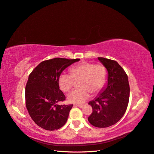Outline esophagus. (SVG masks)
<instances>
[{"mask_svg":"<svg viewBox=\"0 0 154 154\" xmlns=\"http://www.w3.org/2000/svg\"><path fill=\"white\" fill-rule=\"evenodd\" d=\"M75 106H77V107H79V108H82L83 107V105L82 104H76L75 105Z\"/></svg>","mask_w":154,"mask_h":154,"instance_id":"obj_1","label":"esophagus"}]
</instances>
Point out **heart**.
<instances>
[{"instance_id":"heart-1","label":"heart","mask_w":154,"mask_h":154,"mask_svg":"<svg viewBox=\"0 0 154 154\" xmlns=\"http://www.w3.org/2000/svg\"><path fill=\"white\" fill-rule=\"evenodd\" d=\"M70 74L64 72L59 78L60 89L69 91L74 85V79H79V88L75 89L68 96V101L72 103L82 104L91 96V92L97 94L101 90L106 82V70L103 65L83 63L72 67Z\"/></svg>"}]
</instances>
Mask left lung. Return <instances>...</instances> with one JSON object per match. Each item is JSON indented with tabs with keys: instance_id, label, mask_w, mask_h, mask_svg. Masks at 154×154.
Wrapping results in <instances>:
<instances>
[{
	"instance_id": "8db88e82",
	"label": "left lung",
	"mask_w": 154,
	"mask_h": 154,
	"mask_svg": "<svg viewBox=\"0 0 154 154\" xmlns=\"http://www.w3.org/2000/svg\"><path fill=\"white\" fill-rule=\"evenodd\" d=\"M106 68L107 83L94 100L89 102L93 112L88 120L98 128L115 125L124 116L130 97L128 76L116 60L98 57Z\"/></svg>"
}]
</instances>
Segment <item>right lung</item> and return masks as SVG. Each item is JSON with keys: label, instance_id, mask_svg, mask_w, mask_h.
Masks as SVG:
<instances>
[{"label": "right lung", "instance_id": "add662e5", "mask_svg": "<svg viewBox=\"0 0 154 154\" xmlns=\"http://www.w3.org/2000/svg\"><path fill=\"white\" fill-rule=\"evenodd\" d=\"M80 59L54 58L42 61L30 73L26 86V106L33 121L42 128L55 130L67 121L73 104L59 105L66 97L59 89L64 70Z\"/></svg>", "mask_w": 154, "mask_h": 154}]
</instances>
